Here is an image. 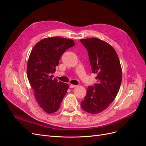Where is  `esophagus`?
<instances>
[{
	"label": "esophagus",
	"mask_w": 146,
	"mask_h": 146,
	"mask_svg": "<svg viewBox=\"0 0 146 146\" xmlns=\"http://www.w3.org/2000/svg\"><path fill=\"white\" fill-rule=\"evenodd\" d=\"M76 86H77L76 85H72V84H70V85H69V87H70V88H75V87H76Z\"/></svg>",
	"instance_id": "34e87169"
}]
</instances>
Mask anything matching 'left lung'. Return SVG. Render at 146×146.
<instances>
[{
	"instance_id": "obj_1",
	"label": "left lung",
	"mask_w": 146,
	"mask_h": 146,
	"mask_svg": "<svg viewBox=\"0 0 146 146\" xmlns=\"http://www.w3.org/2000/svg\"><path fill=\"white\" fill-rule=\"evenodd\" d=\"M88 50L92 72L97 74L98 83L88 87L81 102L82 109L96 114L104 111L116 97L122 82V68L114 48L98 38L80 39Z\"/></svg>"
}]
</instances>
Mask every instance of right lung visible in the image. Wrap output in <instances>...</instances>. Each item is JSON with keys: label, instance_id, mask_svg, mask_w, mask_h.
I'll return each instance as SVG.
<instances>
[{"label": "right lung", "instance_id": "add662e5", "mask_svg": "<svg viewBox=\"0 0 146 146\" xmlns=\"http://www.w3.org/2000/svg\"><path fill=\"white\" fill-rule=\"evenodd\" d=\"M75 45L72 39L52 37L37 42L29 56L27 74L35 98L46 113L56 112L69 87L52 75L56 70L61 56Z\"/></svg>", "mask_w": 146, "mask_h": 146}]
</instances>
